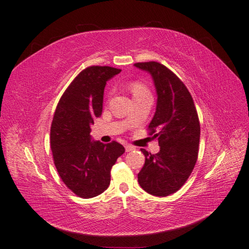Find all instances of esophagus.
<instances>
[{
  "label": "esophagus",
  "instance_id": "34e87169",
  "mask_svg": "<svg viewBox=\"0 0 249 249\" xmlns=\"http://www.w3.org/2000/svg\"><path fill=\"white\" fill-rule=\"evenodd\" d=\"M124 148H125V151H126V152H130V151H133V150L135 149V148L133 147V145H131V144H125V145H124Z\"/></svg>",
  "mask_w": 249,
  "mask_h": 249
}]
</instances>
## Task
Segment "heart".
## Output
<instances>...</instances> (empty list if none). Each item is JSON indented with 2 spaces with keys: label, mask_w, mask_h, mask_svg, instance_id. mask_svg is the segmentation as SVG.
Returning a JSON list of instances; mask_svg holds the SVG:
<instances>
[{
  "label": "heart",
  "mask_w": 249,
  "mask_h": 249,
  "mask_svg": "<svg viewBox=\"0 0 249 249\" xmlns=\"http://www.w3.org/2000/svg\"><path fill=\"white\" fill-rule=\"evenodd\" d=\"M129 89L133 94V97L136 98V97H141L143 95H150L148 88L144 86L143 83L139 82V81H132L129 84Z\"/></svg>",
  "instance_id": "heart-1"
}]
</instances>
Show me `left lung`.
I'll use <instances>...</instances> for the list:
<instances>
[{"label": "left lung", "mask_w": 249, "mask_h": 249, "mask_svg": "<svg viewBox=\"0 0 249 249\" xmlns=\"http://www.w3.org/2000/svg\"><path fill=\"white\" fill-rule=\"evenodd\" d=\"M134 65L153 79L157 104L149 135L160 147L156 154L142 149L145 161L138 183L150 195L167 196L185 184L197 160L201 134L197 112L183 81L165 65L154 61Z\"/></svg>", "instance_id": "left-lung-1"}]
</instances>
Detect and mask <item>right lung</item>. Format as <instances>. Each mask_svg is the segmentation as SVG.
Returning <instances> with one entry per match:
<instances>
[{
	"label": "right lung",
	"mask_w": 249,
	"mask_h": 249,
	"mask_svg": "<svg viewBox=\"0 0 249 249\" xmlns=\"http://www.w3.org/2000/svg\"><path fill=\"white\" fill-rule=\"evenodd\" d=\"M121 70L89 66L65 89L51 126L54 166L66 187L76 196L89 198L101 195L111 181V169L124 153L117 142H94L90 125L100 117L107 81Z\"/></svg>",
	"instance_id": "1"
}]
</instances>
